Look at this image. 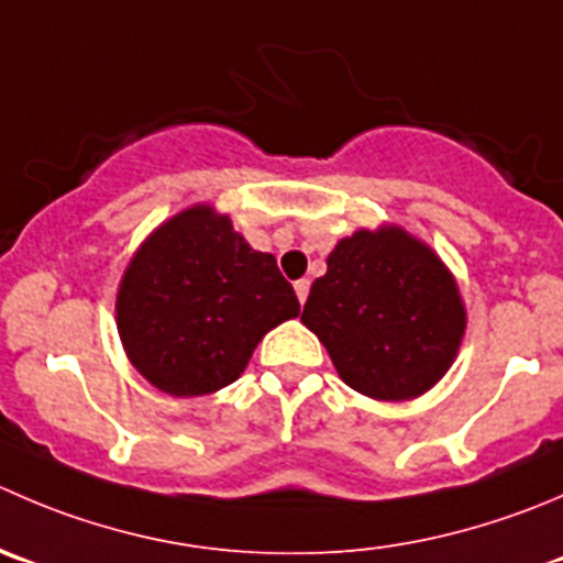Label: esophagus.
<instances>
[{
    "instance_id": "esophagus-1",
    "label": "esophagus",
    "mask_w": 563,
    "mask_h": 563,
    "mask_svg": "<svg viewBox=\"0 0 563 563\" xmlns=\"http://www.w3.org/2000/svg\"><path fill=\"white\" fill-rule=\"evenodd\" d=\"M294 291H297L299 302L305 305V299H308V294H310V280H308V277H302V280L294 283Z\"/></svg>"
}]
</instances>
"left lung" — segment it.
Returning <instances> with one entry per match:
<instances>
[{
  "label": "left lung",
  "mask_w": 563,
  "mask_h": 563,
  "mask_svg": "<svg viewBox=\"0 0 563 563\" xmlns=\"http://www.w3.org/2000/svg\"><path fill=\"white\" fill-rule=\"evenodd\" d=\"M352 390L409 401L432 390L460 354L467 327L456 277L401 225L341 239L302 310Z\"/></svg>",
  "instance_id": "1"
}]
</instances>
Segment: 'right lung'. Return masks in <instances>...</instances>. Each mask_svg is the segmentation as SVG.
<instances>
[{
	"mask_svg": "<svg viewBox=\"0 0 563 563\" xmlns=\"http://www.w3.org/2000/svg\"><path fill=\"white\" fill-rule=\"evenodd\" d=\"M299 302L272 253L195 203L162 222L131 255L114 321L123 352L170 396H206L236 382L261 338L297 319Z\"/></svg>",
	"mask_w": 563,
	"mask_h": 563,
	"instance_id": "1",
	"label": "right lung"
}]
</instances>
